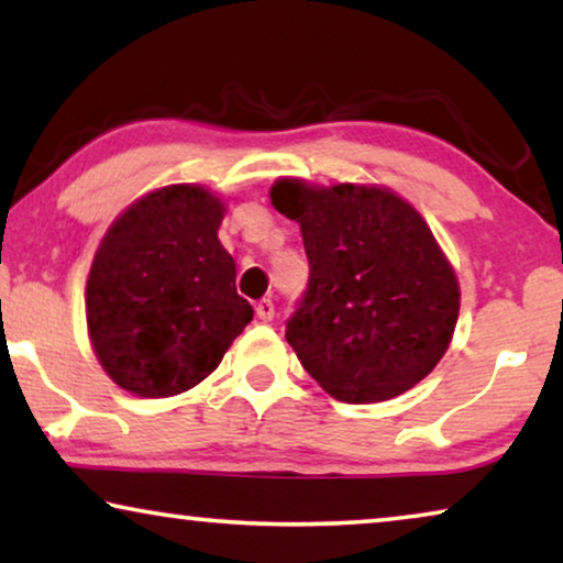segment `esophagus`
<instances>
[{
  "instance_id": "34e87169",
  "label": "esophagus",
  "mask_w": 563,
  "mask_h": 563,
  "mask_svg": "<svg viewBox=\"0 0 563 563\" xmlns=\"http://www.w3.org/2000/svg\"><path fill=\"white\" fill-rule=\"evenodd\" d=\"M256 314L261 322H272L274 320V302L272 299H261V302L256 305Z\"/></svg>"
}]
</instances>
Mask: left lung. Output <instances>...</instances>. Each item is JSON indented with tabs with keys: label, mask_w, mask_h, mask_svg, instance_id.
Instances as JSON below:
<instances>
[{
	"label": "left lung",
	"mask_w": 563,
	"mask_h": 563,
	"mask_svg": "<svg viewBox=\"0 0 563 563\" xmlns=\"http://www.w3.org/2000/svg\"><path fill=\"white\" fill-rule=\"evenodd\" d=\"M302 228L310 279L287 320L305 372L341 402L402 395L433 372L459 318V282L412 205L379 187H272Z\"/></svg>",
	"instance_id": "left-lung-1"
}]
</instances>
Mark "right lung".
<instances>
[{"instance_id": "add662e5", "label": "right lung", "mask_w": 563, "mask_h": 563, "mask_svg": "<svg viewBox=\"0 0 563 563\" xmlns=\"http://www.w3.org/2000/svg\"><path fill=\"white\" fill-rule=\"evenodd\" d=\"M222 212L207 189L176 184L137 199L107 230L87 282V322L99 364L122 389H191L253 320L218 241Z\"/></svg>"}]
</instances>
